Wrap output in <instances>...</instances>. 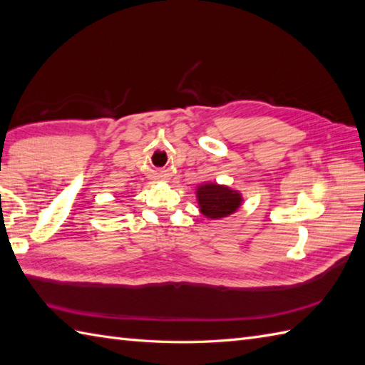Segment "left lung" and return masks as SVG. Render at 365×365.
<instances>
[{"mask_svg": "<svg viewBox=\"0 0 365 365\" xmlns=\"http://www.w3.org/2000/svg\"><path fill=\"white\" fill-rule=\"evenodd\" d=\"M195 195L200 212L209 220H221L232 215L243 204L242 192L212 181L200 184L195 189Z\"/></svg>", "mask_w": 365, "mask_h": 365, "instance_id": "1", "label": "left lung"}]
</instances>
